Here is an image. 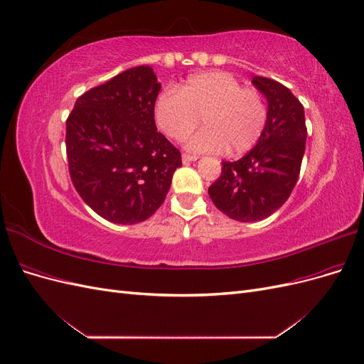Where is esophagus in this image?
<instances>
[{
	"instance_id": "1",
	"label": "esophagus",
	"mask_w": 364,
	"mask_h": 364,
	"mask_svg": "<svg viewBox=\"0 0 364 364\" xmlns=\"http://www.w3.org/2000/svg\"><path fill=\"white\" fill-rule=\"evenodd\" d=\"M194 161H197V156H196V155H186V153H183V155H182V162H183V164L194 162Z\"/></svg>"
}]
</instances>
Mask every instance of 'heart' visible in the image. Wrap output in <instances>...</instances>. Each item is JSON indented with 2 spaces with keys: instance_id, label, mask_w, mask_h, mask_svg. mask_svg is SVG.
<instances>
[{
  "instance_id": "b5f03b06",
  "label": "heart",
  "mask_w": 364,
  "mask_h": 364,
  "mask_svg": "<svg viewBox=\"0 0 364 364\" xmlns=\"http://www.w3.org/2000/svg\"><path fill=\"white\" fill-rule=\"evenodd\" d=\"M186 147L197 153L243 155L259 141L267 124V106L253 87H243L225 71L194 74L178 91L164 90L155 102V121L165 135L182 141L199 126Z\"/></svg>"
}]
</instances>
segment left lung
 <instances>
[{"mask_svg": "<svg viewBox=\"0 0 364 364\" xmlns=\"http://www.w3.org/2000/svg\"><path fill=\"white\" fill-rule=\"evenodd\" d=\"M252 83L267 100L266 129L243 158L222 162V174L208 188L220 211L243 223L266 218L287 202L306 141L304 106L289 87L259 75Z\"/></svg>", "mask_w": 364, "mask_h": 364, "instance_id": "1", "label": "left lung"}]
</instances>
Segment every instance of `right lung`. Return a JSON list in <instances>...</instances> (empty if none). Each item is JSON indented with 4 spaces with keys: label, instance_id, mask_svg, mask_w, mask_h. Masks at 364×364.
<instances>
[{
    "label": "right lung",
    "instance_id": "obj_1",
    "mask_svg": "<svg viewBox=\"0 0 364 364\" xmlns=\"http://www.w3.org/2000/svg\"><path fill=\"white\" fill-rule=\"evenodd\" d=\"M161 90L149 65L130 68L77 98L67 119L71 181L83 202L118 225L144 222L164 203L181 151L159 134Z\"/></svg>",
    "mask_w": 364,
    "mask_h": 364
}]
</instances>
